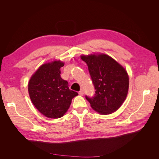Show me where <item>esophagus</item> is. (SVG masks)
<instances>
[{
  "instance_id": "esophagus-1",
  "label": "esophagus",
  "mask_w": 159,
  "mask_h": 159,
  "mask_svg": "<svg viewBox=\"0 0 159 159\" xmlns=\"http://www.w3.org/2000/svg\"><path fill=\"white\" fill-rule=\"evenodd\" d=\"M79 94L80 95H84V91H83V89H80V91L79 92Z\"/></svg>"
}]
</instances>
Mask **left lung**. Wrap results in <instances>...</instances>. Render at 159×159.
Masks as SVG:
<instances>
[{
  "mask_svg": "<svg viewBox=\"0 0 159 159\" xmlns=\"http://www.w3.org/2000/svg\"><path fill=\"white\" fill-rule=\"evenodd\" d=\"M88 65L95 91L92 97L86 95L91 107L101 114L117 110L126 98L128 75L122 66L107 55L81 57Z\"/></svg>",
  "mask_w": 159,
  "mask_h": 159,
  "instance_id": "left-lung-1",
  "label": "left lung"
}]
</instances>
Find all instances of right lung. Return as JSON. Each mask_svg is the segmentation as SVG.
Listing matches in <instances>:
<instances>
[{"label":"right lung","mask_w":159,"mask_h":159,"mask_svg":"<svg viewBox=\"0 0 159 159\" xmlns=\"http://www.w3.org/2000/svg\"><path fill=\"white\" fill-rule=\"evenodd\" d=\"M64 63L54 61L42 65L31 77L28 91L31 102L46 117H62L68 111L71 100L78 95L71 90L68 82L61 77Z\"/></svg>","instance_id":"1"}]
</instances>
